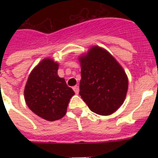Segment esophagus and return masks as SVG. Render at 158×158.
<instances>
[{"mask_svg": "<svg viewBox=\"0 0 158 158\" xmlns=\"http://www.w3.org/2000/svg\"><path fill=\"white\" fill-rule=\"evenodd\" d=\"M73 89H74V93L76 94H79V88L78 85H75L74 87H73Z\"/></svg>", "mask_w": 158, "mask_h": 158, "instance_id": "esophagus-1", "label": "esophagus"}]
</instances>
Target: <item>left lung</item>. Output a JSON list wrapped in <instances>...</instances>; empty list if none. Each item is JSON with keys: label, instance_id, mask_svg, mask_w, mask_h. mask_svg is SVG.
<instances>
[{"label": "left lung", "instance_id": "1", "mask_svg": "<svg viewBox=\"0 0 158 158\" xmlns=\"http://www.w3.org/2000/svg\"><path fill=\"white\" fill-rule=\"evenodd\" d=\"M81 66L79 95L96 114L109 115L125 101L128 77L122 66L104 48L92 47L79 58Z\"/></svg>", "mask_w": 158, "mask_h": 158}]
</instances>
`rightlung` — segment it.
Masks as SVG:
<instances>
[{"label": "right lung", "instance_id": "add662e5", "mask_svg": "<svg viewBox=\"0 0 158 158\" xmlns=\"http://www.w3.org/2000/svg\"><path fill=\"white\" fill-rule=\"evenodd\" d=\"M59 64L51 58L38 63L29 74L24 99L28 108L49 121L61 119L66 113L69 99L74 95L65 80L58 76Z\"/></svg>", "mask_w": 158, "mask_h": 158}]
</instances>
